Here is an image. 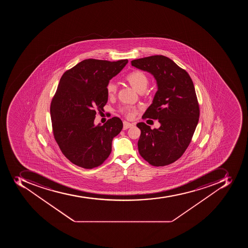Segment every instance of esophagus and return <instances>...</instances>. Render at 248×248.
Instances as JSON below:
<instances>
[{"label":"esophagus","mask_w":248,"mask_h":248,"mask_svg":"<svg viewBox=\"0 0 248 248\" xmlns=\"http://www.w3.org/2000/svg\"><path fill=\"white\" fill-rule=\"evenodd\" d=\"M133 126V124L128 123V122H123V129H128L130 127Z\"/></svg>","instance_id":"1"}]
</instances>
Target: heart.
I'll list each match as a JSON object with an SVG mask.
<instances>
[{"mask_svg": "<svg viewBox=\"0 0 248 248\" xmlns=\"http://www.w3.org/2000/svg\"><path fill=\"white\" fill-rule=\"evenodd\" d=\"M125 80L130 84V86L135 91H137L139 93L144 92L149 84L148 77L143 71L140 70H133L129 73L125 77ZM106 92L110 97L115 95L117 92L116 84L113 81L108 82L106 85ZM121 111L126 117L130 118L137 111V109L130 106H125L122 108Z\"/></svg>", "mask_w": 248, "mask_h": 248, "instance_id": "heart-1", "label": "heart"}]
</instances>
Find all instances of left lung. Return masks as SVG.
I'll list each match as a JSON object with an SVG mask.
<instances>
[{"instance_id": "left-lung-1", "label": "left lung", "mask_w": 248, "mask_h": 248, "mask_svg": "<svg viewBox=\"0 0 248 248\" xmlns=\"http://www.w3.org/2000/svg\"><path fill=\"white\" fill-rule=\"evenodd\" d=\"M132 66L152 74L157 92L142 119H158L151 129L137 123L141 130L139 153L153 166H166L183 155L193 137L199 119V106L193 82L186 70L162 55L137 59Z\"/></svg>"}]
</instances>
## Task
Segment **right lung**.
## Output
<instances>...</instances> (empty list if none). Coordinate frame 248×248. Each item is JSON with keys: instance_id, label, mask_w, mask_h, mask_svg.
<instances>
[{"instance_id": "right-lung-1", "label": "right lung", "mask_w": 248, "mask_h": 248, "mask_svg": "<svg viewBox=\"0 0 248 248\" xmlns=\"http://www.w3.org/2000/svg\"><path fill=\"white\" fill-rule=\"evenodd\" d=\"M128 60L88 59L61 77L50 106L53 136L62 154L78 166L92 169L103 164L111 151V142L123 129L113 117L94 125L96 111L108 102L106 85L126 65Z\"/></svg>"}]
</instances>
